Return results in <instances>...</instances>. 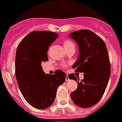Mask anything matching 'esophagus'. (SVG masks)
Returning a JSON list of instances; mask_svg holds the SVG:
<instances>
[{
	"label": "esophagus",
	"mask_w": 122,
	"mask_h": 122,
	"mask_svg": "<svg viewBox=\"0 0 122 122\" xmlns=\"http://www.w3.org/2000/svg\"><path fill=\"white\" fill-rule=\"evenodd\" d=\"M66 80V81H68L70 80V79H69V77H68V74L66 75V80Z\"/></svg>",
	"instance_id": "34e87169"
}]
</instances>
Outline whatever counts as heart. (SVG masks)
Returning a JSON list of instances; mask_svg holds the SVG:
<instances>
[{"mask_svg": "<svg viewBox=\"0 0 122 122\" xmlns=\"http://www.w3.org/2000/svg\"><path fill=\"white\" fill-rule=\"evenodd\" d=\"M63 46H64L65 50H67V49L70 48L72 47V46H74V44L71 41L67 40V41L63 42Z\"/></svg>", "mask_w": 122, "mask_h": 122, "instance_id": "obj_1", "label": "heart"}]
</instances>
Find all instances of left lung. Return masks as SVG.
I'll return each instance as SVG.
<instances>
[{"label": "left lung", "mask_w": 122, "mask_h": 122, "mask_svg": "<svg viewBox=\"0 0 122 122\" xmlns=\"http://www.w3.org/2000/svg\"><path fill=\"white\" fill-rule=\"evenodd\" d=\"M68 36L79 47V57L72 68H76V72L84 73V79L80 81L74 74L68 76L70 79L77 81V88L71 93V98L78 107L89 108L101 99L109 81L111 65L107 46L89 30L76 31Z\"/></svg>", "instance_id": "1"}]
</instances>
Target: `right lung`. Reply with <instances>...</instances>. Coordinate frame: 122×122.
Instances as JSON below:
<instances>
[{"instance_id":"obj_1","label":"right lung","mask_w":122,"mask_h":122,"mask_svg":"<svg viewBox=\"0 0 122 122\" xmlns=\"http://www.w3.org/2000/svg\"><path fill=\"white\" fill-rule=\"evenodd\" d=\"M57 37V33L34 31L25 37L17 48L15 70L18 85L25 99L37 109L50 107L58 87L65 81L63 71L45 74L42 66V63L48 60V47Z\"/></svg>"}]
</instances>
